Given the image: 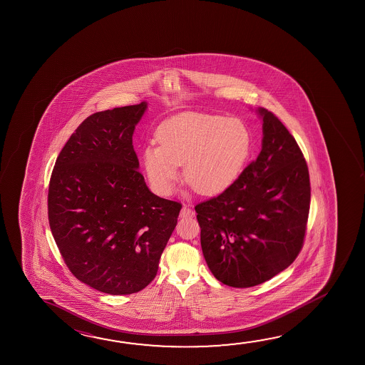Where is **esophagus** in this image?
<instances>
[{
    "mask_svg": "<svg viewBox=\"0 0 365 365\" xmlns=\"http://www.w3.org/2000/svg\"><path fill=\"white\" fill-rule=\"evenodd\" d=\"M195 215V211L193 209H191L190 206H187V205H183V207L180 210V216L182 217H187V216H193Z\"/></svg>",
    "mask_w": 365,
    "mask_h": 365,
    "instance_id": "obj_1",
    "label": "esophagus"
}]
</instances>
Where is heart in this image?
Listing matches in <instances>:
<instances>
[{
    "label": "heart",
    "instance_id": "b5f03b06",
    "mask_svg": "<svg viewBox=\"0 0 365 365\" xmlns=\"http://www.w3.org/2000/svg\"><path fill=\"white\" fill-rule=\"evenodd\" d=\"M159 145L148 146L144 165L150 183L168 195L180 178L201 195L227 190L238 178L250 155L251 132L238 118L216 114H180L158 131Z\"/></svg>",
    "mask_w": 365,
    "mask_h": 365
}]
</instances>
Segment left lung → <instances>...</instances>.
Wrapping results in <instances>:
<instances>
[{"label":"left lung","instance_id":"left-lung-1","mask_svg":"<svg viewBox=\"0 0 365 365\" xmlns=\"http://www.w3.org/2000/svg\"><path fill=\"white\" fill-rule=\"evenodd\" d=\"M262 150L215 197L195 206L210 271L227 287H251L280 274L304 245L311 182L304 155L264 108Z\"/></svg>","mask_w":365,"mask_h":365}]
</instances>
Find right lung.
<instances>
[{
	"label": "right lung",
	"instance_id": "right-lung-1",
	"mask_svg": "<svg viewBox=\"0 0 365 365\" xmlns=\"http://www.w3.org/2000/svg\"><path fill=\"white\" fill-rule=\"evenodd\" d=\"M146 103L91 114L68 138L48 187V220L78 280L110 295L155 279L182 205L150 192L132 135Z\"/></svg>",
	"mask_w": 365,
	"mask_h": 365
}]
</instances>
